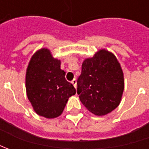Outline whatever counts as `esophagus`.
I'll return each mask as SVG.
<instances>
[{
    "label": "esophagus",
    "mask_w": 149,
    "mask_h": 149,
    "mask_svg": "<svg viewBox=\"0 0 149 149\" xmlns=\"http://www.w3.org/2000/svg\"><path fill=\"white\" fill-rule=\"evenodd\" d=\"M71 83L74 86V88H76V87H77V81H76V79H74L72 80Z\"/></svg>",
    "instance_id": "34e87169"
}]
</instances>
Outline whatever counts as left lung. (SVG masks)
Here are the masks:
<instances>
[{"mask_svg":"<svg viewBox=\"0 0 149 149\" xmlns=\"http://www.w3.org/2000/svg\"><path fill=\"white\" fill-rule=\"evenodd\" d=\"M77 94L85 108L97 116L109 113L120 104L123 72L116 56L105 49L84 59L77 81Z\"/></svg>","mask_w":149,"mask_h":149,"instance_id":"1","label":"left lung"}]
</instances>
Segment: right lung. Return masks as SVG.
Here are the masks:
<instances>
[{"mask_svg":"<svg viewBox=\"0 0 149 149\" xmlns=\"http://www.w3.org/2000/svg\"><path fill=\"white\" fill-rule=\"evenodd\" d=\"M60 64L49 49L41 48L32 55L26 69L27 98L34 111L46 118L61 115L69 98L76 93Z\"/></svg>","mask_w":149,"mask_h":149,"instance_id":"right-lung-1","label":"right lung"}]
</instances>
